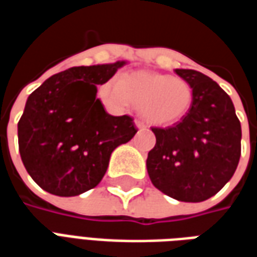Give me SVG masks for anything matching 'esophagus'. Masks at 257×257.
<instances>
[{
  "instance_id": "34e87169",
  "label": "esophagus",
  "mask_w": 257,
  "mask_h": 257,
  "mask_svg": "<svg viewBox=\"0 0 257 257\" xmlns=\"http://www.w3.org/2000/svg\"><path fill=\"white\" fill-rule=\"evenodd\" d=\"M135 125H136V128H138V129H145L146 128L145 122H142L140 119H135Z\"/></svg>"
}]
</instances>
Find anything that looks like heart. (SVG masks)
<instances>
[{
    "instance_id": "obj_1",
    "label": "heart",
    "mask_w": 257,
    "mask_h": 257,
    "mask_svg": "<svg viewBox=\"0 0 257 257\" xmlns=\"http://www.w3.org/2000/svg\"><path fill=\"white\" fill-rule=\"evenodd\" d=\"M100 95L115 107L132 103L157 126L182 122L189 115L194 100L193 88L186 79L151 71H135L121 79H108L100 86Z\"/></svg>"
}]
</instances>
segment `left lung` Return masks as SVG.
<instances>
[{
	"instance_id": "obj_1",
	"label": "left lung",
	"mask_w": 257,
	"mask_h": 257,
	"mask_svg": "<svg viewBox=\"0 0 257 257\" xmlns=\"http://www.w3.org/2000/svg\"><path fill=\"white\" fill-rule=\"evenodd\" d=\"M175 73L193 88L189 115L168 128H151L156 146L147 156L151 183L172 198L201 202L232 178L241 156V123L230 96L208 75Z\"/></svg>"
}]
</instances>
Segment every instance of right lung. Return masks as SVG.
I'll use <instances>...</instances> for the list:
<instances>
[{"instance_id": "obj_1", "label": "right lung", "mask_w": 257, "mask_h": 257, "mask_svg": "<svg viewBox=\"0 0 257 257\" xmlns=\"http://www.w3.org/2000/svg\"><path fill=\"white\" fill-rule=\"evenodd\" d=\"M125 64L118 60L68 68L27 97L18 123L19 151L26 171L42 190L74 197L96 187L112 151L138 132L134 118L110 115L96 97V86Z\"/></svg>"}]
</instances>
